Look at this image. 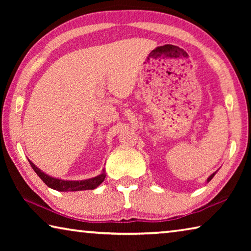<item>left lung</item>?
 <instances>
[{
  "label": "left lung",
  "mask_w": 251,
  "mask_h": 251,
  "mask_svg": "<svg viewBox=\"0 0 251 251\" xmlns=\"http://www.w3.org/2000/svg\"><path fill=\"white\" fill-rule=\"evenodd\" d=\"M215 176V174H212V175L209 177V178H208V179H207V181H210L211 179H212V177H214Z\"/></svg>",
  "instance_id": "left-lung-1"
}]
</instances>
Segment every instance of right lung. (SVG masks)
<instances>
[{
    "label": "right lung",
    "mask_w": 251,
    "mask_h": 251,
    "mask_svg": "<svg viewBox=\"0 0 251 251\" xmlns=\"http://www.w3.org/2000/svg\"><path fill=\"white\" fill-rule=\"evenodd\" d=\"M28 161H29V165H31L32 168L34 169V172H35L41 179L44 181V184H46V186H49L50 188L58 190V192H77V190L94 189L104 181L106 177L105 173H103L100 174V176L91 178V179H86V180H77V181L62 180V179H57V178H53L45 175V174L42 173L31 160Z\"/></svg>",
    "instance_id": "right-lung-1"
}]
</instances>
